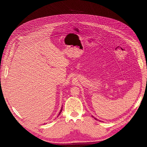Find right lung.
Here are the masks:
<instances>
[{
  "instance_id": "right-lung-1",
  "label": "right lung",
  "mask_w": 147,
  "mask_h": 147,
  "mask_svg": "<svg viewBox=\"0 0 147 147\" xmlns=\"http://www.w3.org/2000/svg\"><path fill=\"white\" fill-rule=\"evenodd\" d=\"M62 110H63V107H62V108H61V110H60V112L59 113V114H58V116H59V115H60V113H61V112H62ZM58 116H57V117H58Z\"/></svg>"
}]
</instances>
